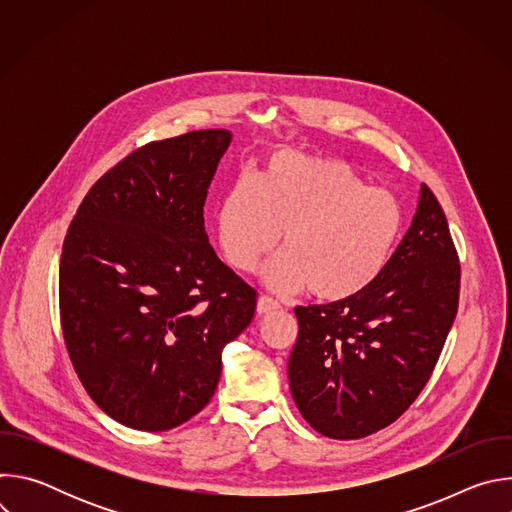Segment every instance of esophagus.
Returning <instances> with one entry per match:
<instances>
[{"instance_id":"obj_1","label":"esophagus","mask_w":512,"mask_h":512,"mask_svg":"<svg viewBox=\"0 0 512 512\" xmlns=\"http://www.w3.org/2000/svg\"><path fill=\"white\" fill-rule=\"evenodd\" d=\"M275 310H279V302H277V300H273V298H269V296H261V298H259V302H257V314H259V316L271 314V312H275Z\"/></svg>"}]
</instances>
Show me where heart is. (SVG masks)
Returning <instances> with one entry per match:
<instances>
[{
	"label": "heart",
	"mask_w": 512,
	"mask_h": 512,
	"mask_svg": "<svg viewBox=\"0 0 512 512\" xmlns=\"http://www.w3.org/2000/svg\"><path fill=\"white\" fill-rule=\"evenodd\" d=\"M216 229L239 271H253L283 233L285 251L265 267V283L281 294L308 285L310 296L340 302L383 273L403 231V208L340 160L281 152L259 182L243 176L227 190Z\"/></svg>",
	"instance_id": "1"
}]
</instances>
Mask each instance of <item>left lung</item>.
<instances>
[{
  "label": "left lung",
  "mask_w": 512,
  "mask_h": 512,
  "mask_svg": "<svg viewBox=\"0 0 512 512\" xmlns=\"http://www.w3.org/2000/svg\"><path fill=\"white\" fill-rule=\"evenodd\" d=\"M458 298L460 261L446 214L421 184L409 231L367 289L294 310L300 332L287 377L304 419L334 440L391 425L429 381Z\"/></svg>",
  "instance_id": "8db88e82"
}]
</instances>
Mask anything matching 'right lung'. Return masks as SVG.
Here are the masks:
<instances>
[{
    "label": "right lung",
    "instance_id": "1",
    "mask_svg": "<svg viewBox=\"0 0 512 512\" xmlns=\"http://www.w3.org/2000/svg\"><path fill=\"white\" fill-rule=\"evenodd\" d=\"M231 137L204 129L143 145L95 182L64 237V344L91 399L127 427L166 431L202 411L223 348L255 316L257 291L204 231Z\"/></svg>",
    "mask_w": 512,
    "mask_h": 512
}]
</instances>
